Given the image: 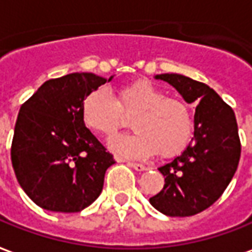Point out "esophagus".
<instances>
[{
  "label": "esophagus",
  "instance_id": "34e87169",
  "mask_svg": "<svg viewBox=\"0 0 252 252\" xmlns=\"http://www.w3.org/2000/svg\"><path fill=\"white\" fill-rule=\"evenodd\" d=\"M127 164H129L130 167H133L134 170H137V171H145V170H148V167H147V166H144V164H141V163L129 162Z\"/></svg>",
  "mask_w": 252,
  "mask_h": 252
}]
</instances>
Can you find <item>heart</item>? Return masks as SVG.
Segmentation results:
<instances>
[{"label":"heart","mask_w":252,"mask_h":252,"mask_svg":"<svg viewBox=\"0 0 252 252\" xmlns=\"http://www.w3.org/2000/svg\"><path fill=\"white\" fill-rule=\"evenodd\" d=\"M83 125L93 133L111 138L122 127L125 116H133L134 133L123 134L109 143L115 154L144 159L154 155L173 158L188 147L193 134V116L185 101L166 97L148 81L123 85L116 100L107 90L96 89L82 103Z\"/></svg>","instance_id":"1"}]
</instances>
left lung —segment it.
Masks as SVG:
<instances>
[{
    "label": "left lung",
    "mask_w": 252,
    "mask_h": 252,
    "mask_svg": "<svg viewBox=\"0 0 252 252\" xmlns=\"http://www.w3.org/2000/svg\"><path fill=\"white\" fill-rule=\"evenodd\" d=\"M154 78L197 107L192 141L181 155L159 167L164 187L149 203L164 216H195L220 199L237 170L242 148L235 112L206 83L181 74Z\"/></svg>",
    "instance_id": "left-lung-1"
}]
</instances>
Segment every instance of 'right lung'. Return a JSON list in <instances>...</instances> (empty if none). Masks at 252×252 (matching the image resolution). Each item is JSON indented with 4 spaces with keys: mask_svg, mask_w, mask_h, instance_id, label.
Masks as SVG:
<instances>
[{
    "mask_svg": "<svg viewBox=\"0 0 252 252\" xmlns=\"http://www.w3.org/2000/svg\"><path fill=\"white\" fill-rule=\"evenodd\" d=\"M109 78L72 72L49 79L20 107L10 158L20 187L41 209L78 213L96 200L115 160L82 121V103Z\"/></svg>",
    "mask_w": 252,
    "mask_h": 252,
    "instance_id": "1",
    "label": "right lung"
}]
</instances>
